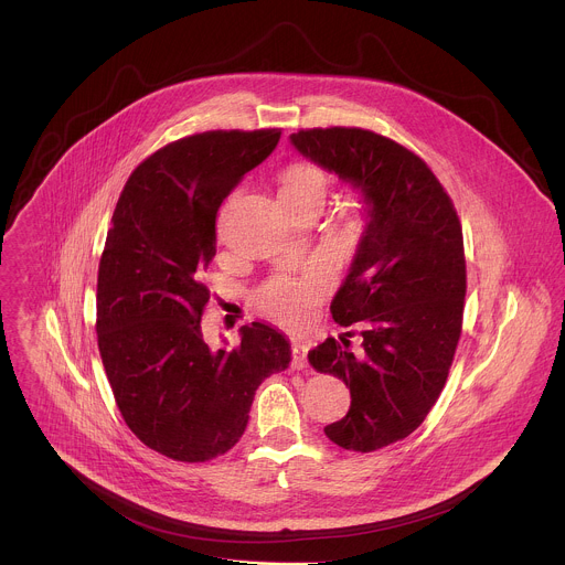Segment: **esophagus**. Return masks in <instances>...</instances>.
<instances>
[{
  "instance_id": "1",
  "label": "esophagus",
  "mask_w": 565,
  "mask_h": 565,
  "mask_svg": "<svg viewBox=\"0 0 565 565\" xmlns=\"http://www.w3.org/2000/svg\"><path fill=\"white\" fill-rule=\"evenodd\" d=\"M307 354H309V343H307V341H300V339L294 341V343H291V356H294L291 367H294V370H307V365H309Z\"/></svg>"
}]
</instances>
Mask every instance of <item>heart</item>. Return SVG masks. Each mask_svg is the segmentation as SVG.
<instances>
[{"mask_svg": "<svg viewBox=\"0 0 565 565\" xmlns=\"http://www.w3.org/2000/svg\"><path fill=\"white\" fill-rule=\"evenodd\" d=\"M328 175L322 167L311 162H294L280 175V195L316 193L323 198ZM328 289V271L311 267L300 278H276L256 291L258 309L285 326L298 328L309 322Z\"/></svg>", "mask_w": 565, "mask_h": 565, "instance_id": "obj_1", "label": "heart"}]
</instances>
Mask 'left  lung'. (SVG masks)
I'll return each instance as SVG.
<instances>
[{"mask_svg":"<svg viewBox=\"0 0 565 565\" xmlns=\"http://www.w3.org/2000/svg\"><path fill=\"white\" fill-rule=\"evenodd\" d=\"M296 150L361 189L367 228L330 313L361 352L328 337L309 363L350 387V411L323 428L337 446L372 452L408 437L437 403L461 337L463 233L430 167L363 128H309Z\"/></svg>","mask_w":565,"mask_h":565,"instance_id":"obj_1","label":"left lung"}]
</instances>
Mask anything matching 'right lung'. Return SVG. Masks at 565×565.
Instances as JSON below:
<instances>
[{"mask_svg":"<svg viewBox=\"0 0 565 565\" xmlns=\"http://www.w3.org/2000/svg\"><path fill=\"white\" fill-rule=\"evenodd\" d=\"M280 130H209L167 143L128 178L97 269V348L128 428L173 461L228 452L258 385L289 367L291 345L267 323L211 350L202 313L217 252L215 220Z\"/></svg>","mask_w":565,"mask_h":565,"instance_id":"add662e5","label":"right lung"}]
</instances>
